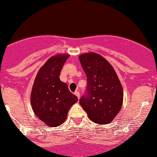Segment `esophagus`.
<instances>
[{"label":"esophagus","mask_w":157,"mask_h":157,"mask_svg":"<svg viewBox=\"0 0 157 157\" xmlns=\"http://www.w3.org/2000/svg\"><path fill=\"white\" fill-rule=\"evenodd\" d=\"M74 94H75V95H76L78 98H80V93H79V92H78V91H75V92H74Z\"/></svg>","instance_id":"34e87169"}]
</instances>
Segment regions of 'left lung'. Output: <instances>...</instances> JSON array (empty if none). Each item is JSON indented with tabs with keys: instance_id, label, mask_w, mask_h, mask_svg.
<instances>
[{
	"instance_id": "left-lung-1",
	"label": "left lung",
	"mask_w": 157,
	"mask_h": 157,
	"mask_svg": "<svg viewBox=\"0 0 157 157\" xmlns=\"http://www.w3.org/2000/svg\"><path fill=\"white\" fill-rule=\"evenodd\" d=\"M87 78V87L79 103L89 119L98 124L112 121L123 104V88L112 66L95 53L79 56Z\"/></svg>"
}]
</instances>
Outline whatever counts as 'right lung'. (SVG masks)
Segmentation results:
<instances>
[{
    "label": "right lung",
    "instance_id": "right-lung-1",
    "mask_svg": "<svg viewBox=\"0 0 157 157\" xmlns=\"http://www.w3.org/2000/svg\"><path fill=\"white\" fill-rule=\"evenodd\" d=\"M68 57V54L51 57L38 71L32 88L31 104L33 112L51 127L63 124L69 109L78 100L59 78Z\"/></svg>",
    "mask_w": 157,
    "mask_h": 157
}]
</instances>
